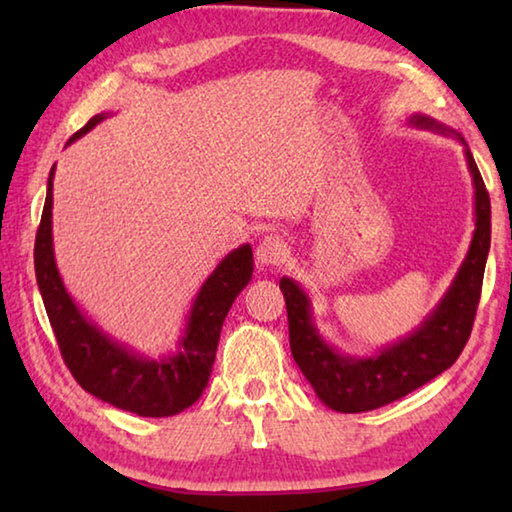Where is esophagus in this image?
<instances>
[{"label":"esophagus","instance_id":"esophagus-1","mask_svg":"<svg viewBox=\"0 0 512 512\" xmlns=\"http://www.w3.org/2000/svg\"><path fill=\"white\" fill-rule=\"evenodd\" d=\"M287 244L280 237H264L255 250L257 266H280L287 259Z\"/></svg>","mask_w":512,"mask_h":512}]
</instances>
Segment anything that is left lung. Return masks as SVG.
<instances>
[{
	"label": "left lung",
	"mask_w": 512,
	"mask_h": 512,
	"mask_svg": "<svg viewBox=\"0 0 512 512\" xmlns=\"http://www.w3.org/2000/svg\"><path fill=\"white\" fill-rule=\"evenodd\" d=\"M411 124L445 135H454L465 146L467 167L474 183L476 228L465 262L458 268L452 287L422 325L372 357H345L327 345L311 320L307 293L282 277L280 289L287 300L291 354L316 395L329 409L341 413L372 411L409 395L445 372L463 352L470 339L476 307L481 298L485 259L490 250V196L483 185L479 167L461 135L438 124L436 119L413 115Z\"/></svg>",
	"instance_id": "1"
}]
</instances>
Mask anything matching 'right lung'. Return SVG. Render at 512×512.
<instances>
[{
	"instance_id": "1",
	"label": "right lung",
	"mask_w": 512,
	"mask_h": 512,
	"mask_svg": "<svg viewBox=\"0 0 512 512\" xmlns=\"http://www.w3.org/2000/svg\"><path fill=\"white\" fill-rule=\"evenodd\" d=\"M106 115L92 117L67 144L90 133ZM54 169L47 180V198L38 225L33 262L42 302L54 329L65 366L90 395L117 409L144 418H167L192 406L210 381L223 320L232 302L253 277V248L248 244L232 250L203 282L187 316L178 350L162 359H146L112 341L90 323L69 296L54 259L51 239V205H54Z\"/></svg>"
}]
</instances>
